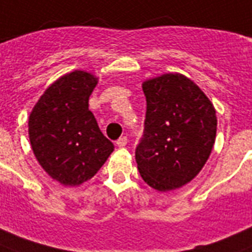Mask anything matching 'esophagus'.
Masks as SVG:
<instances>
[{
    "mask_svg": "<svg viewBox=\"0 0 252 252\" xmlns=\"http://www.w3.org/2000/svg\"><path fill=\"white\" fill-rule=\"evenodd\" d=\"M126 143H128V139H126V136H123V137H120V139L116 141V145H118L119 148H124L126 145Z\"/></svg>",
    "mask_w": 252,
    "mask_h": 252,
    "instance_id": "34e87169",
    "label": "esophagus"
}]
</instances>
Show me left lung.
Returning <instances> with one entry per match:
<instances>
[{"mask_svg": "<svg viewBox=\"0 0 252 252\" xmlns=\"http://www.w3.org/2000/svg\"><path fill=\"white\" fill-rule=\"evenodd\" d=\"M147 100L136 162L148 185L160 191L190 182L216 141V109L186 76L165 74L143 84Z\"/></svg>", "mask_w": 252, "mask_h": 252, "instance_id": "1", "label": "left lung"}]
</instances>
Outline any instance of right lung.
<instances>
[{
  "instance_id": "1",
  "label": "right lung",
  "mask_w": 252,
  "mask_h": 252,
  "mask_svg": "<svg viewBox=\"0 0 252 252\" xmlns=\"http://www.w3.org/2000/svg\"><path fill=\"white\" fill-rule=\"evenodd\" d=\"M96 84L95 76L84 71L64 75L46 90L29 118L36 160L63 185L88 181L113 152V144L88 109Z\"/></svg>"
}]
</instances>
